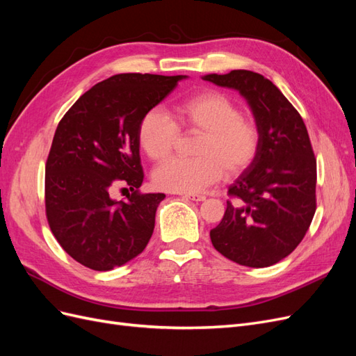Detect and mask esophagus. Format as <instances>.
Returning <instances> with one entry per match:
<instances>
[{"label":"esophagus","instance_id":"1","mask_svg":"<svg viewBox=\"0 0 356 356\" xmlns=\"http://www.w3.org/2000/svg\"><path fill=\"white\" fill-rule=\"evenodd\" d=\"M182 197H186V199H188V200H195V202H203L204 199V196H202V195H182Z\"/></svg>","mask_w":356,"mask_h":356}]
</instances>
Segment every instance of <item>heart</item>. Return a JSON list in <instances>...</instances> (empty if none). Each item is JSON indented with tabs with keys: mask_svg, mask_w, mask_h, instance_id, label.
<instances>
[{
	"mask_svg": "<svg viewBox=\"0 0 356 356\" xmlns=\"http://www.w3.org/2000/svg\"><path fill=\"white\" fill-rule=\"evenodd\" d=\"M179 126L203 132L199 159L174 157L153 172L154 184L166 191L193 195L217 182L225 170L238 175L250 166L260 147V131L242 117L239 106L220 92H204L175 106ZM160 108L149 110L138 127L139 145L152 160L166 159L175 147L178 126Z\"/></svg>",
	"mask_w": 356,
	"mask_h": 356,
	"instance_id": "heart-1",
	"label": "heart"
}]
</instances>
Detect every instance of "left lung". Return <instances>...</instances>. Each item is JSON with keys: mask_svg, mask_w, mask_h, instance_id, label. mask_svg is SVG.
Returning a JSON list of instances; mask_svg holds the SVG:
<instances>
[{"mask_svg": "<svg viewBox=\"0 0 356 356\" xmlns=\"http://www.w3.org/2000/svg\"><path fill=\"white\" fill-rule=\"evenodd\" d=\"M203 80L238 90L260 131L252 163L229 187L224 217L211 230L215 250L246 267H268L303 241L316 211V160L303 118L276 86L246 70Z\"/></svg>", "mask_w": 356, "mask_h": 356, "instance_id": "8db88e82", "label": "left lung"}]
</instances>
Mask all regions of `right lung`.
Instances as JSON below:
<instances>
[{
  "label": "right lung",
  "instance_id": "obj_1",
  "mask_svg": "<svg viewBox=\"0 0 356 356\" xmlns=\"http://www.w3.org/2000/svg\"><path fill=\"white\" fill-rule=\"evenodd\" d=\"M187 75L117 74L81 95L59 122L46 163L51 233L75 261L106 272L141 254L163 193L141 195L138 127ZM129 188L123 202L112 197Z\"/></svg>",
  "mask_w": 356,
  "mask_h": 356
}]
</instances>
